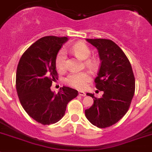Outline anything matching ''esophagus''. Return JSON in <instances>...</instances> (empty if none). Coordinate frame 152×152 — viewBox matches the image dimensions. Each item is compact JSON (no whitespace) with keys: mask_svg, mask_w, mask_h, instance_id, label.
Segmentation results:
<instances>
[{"mask_svg":"<svg viewBox=\"0 0 152 152\" xmlns=\"http://www.w3.org/2000/svg\"><path fill=\"white\" fill-rule=\"evenodd\" d=\"M78 94H79V95H80V96H83V97L86 96V92H83V91H79Z\"/></svg>","mask_w":152,"mask_h":152,"instance_id":"obj_1","label":"esophagus"}]
</instances>
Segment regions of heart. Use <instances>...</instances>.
I'll return each instance as SVG.
<instances>
[{"mask_svg": "<svg viewBox=\"0 0 152 152\" xmlns=\"http://www.w3.org/2000/svg\"><path fill=\"white\" fill-rule=\"evenodd\" d=\"M72 52L75 55L81 60H87L90 57L91 51L86 43L83 42H78L72 45L71 47ZM66 51L61 50L57 53L56 57L55 64L57 70L63 72L66 69ZM91 80V75L88 72H72L66 77L65 82L66 84L72 87L78 89H83L87 86L88 83Z\"/></svg>", "mask_w": 152, "mask_h": 152, "instance_id": "1", "label": "heart"}]
</instances>
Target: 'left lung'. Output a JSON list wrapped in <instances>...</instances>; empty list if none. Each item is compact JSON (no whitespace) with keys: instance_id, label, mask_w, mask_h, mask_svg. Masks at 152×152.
<instances>
[{"instance_id":"obj_1","label":"left lung","mask_w":152,"mask_h":152,"mask_svg":"<svg viewBox=\"0 0 152 152\" xmlns=\"http://www.w3.org/2000/svg\"><path fill=\"white\" fill-rule=\"evenodd\" d=\"M99 50L100 68L95 79V87L103 91L102 98L87 93L94 100L85 115L93 125L107 128L116 123L128 112L135 92V78L131 65L122 49L105 39H86Z\"/></svg>"}]
</instances>
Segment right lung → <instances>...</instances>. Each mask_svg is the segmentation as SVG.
<instances>
[{
	"mask_svg": "<svg viewBox=\"0 0 152 152\" xmlns=\"http://www.w3.org/2000/svg\"><path fill=\"white\" fill-rule=\"evenodd\" d=\"M67 37L53 36L37 40L23 53L16 72V89L21 106L34 120L42 125L60 121L68 103L78 92L63 86L57 94L50 90L57 79L55 60Z\"/></svg>",
	"mask_w": 152,
	"mask_h": 152,
	"instance_id": "1",
	"label": "right lung"
}]
</instances>
